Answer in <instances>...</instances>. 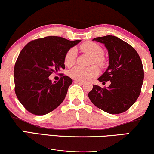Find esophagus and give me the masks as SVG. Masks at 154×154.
<instances>
[{"mask_svg":"<svg viewBox=\"0 0 154 154\" xmlns=\"http://www.w3.org/2000/svg\"><path fill=\"white\" fill-rule=\"evenodd\" d=\"M74 82L75 84H80V85H82V84H84V82H82V81H79V80H75Z\"/></svg>","mask_w":154,"mask_h":154,"instance_id":"1","label":"esophagus"}]
</instances>
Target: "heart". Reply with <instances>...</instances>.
<instances>
[{
    "instance_id": "obj_1",
    "label": "heart",
    "mask_w": 154,
    "mask_h": 154,
    "mask_svg": "<svg viewBox=\"0 0 154 154\" xmlns=\"http://www.w3.org/2000/svg\"><path fill=\"white\" fill-rule=\"evenodd\" d=\"M79 48L84 53L88 54L92 56L91 63L92 64L96 63L99 66L103 67L105 65L103 49L98 44L94 42H86L80 45ZM77 51L74 48H71L67 51L65 56L64 63L67 66H72L75 64L76 60ZM99 70L96 66L90 67H82L77 66L69 70L68 75L71 78L79 81H86L90 78L96 77L98 75Z\"/></svg>"
}]
</instances>
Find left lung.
<instances>
[{"instance_id":"1","label":"left lung","mask_w":154,"mask_h":154,"mask_svg":"<svg viewBox=\"0 0 154 154\" xmlns=\"http://www.w3.org/2000/svg\"><path fill=\"white\" fill-rule=\"evenodd\" d=\"M93 40L103 43L109 54V66L98 79L111 84L107 88L94 85L88 98L107 113H123L135 103L141 93L144 80L141 58L131 45L117 37L106 35Z\"/></svg>"}]
</instances>
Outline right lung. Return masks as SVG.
I'll list each match as a JSON object with an SVG mask.
<instances>
[{"label": "right lung", "mask_w": 154, "mask_h": 154, "mask_svg": "<svg viewBox=\"0 0 154 154\" xmlns=\"http://www.w3.org/2000/svg\"><path fill=\"white\" fill-rule=\"evenodd\" d=\"M80 41L47 36L31 41L22 49L14 65V91L28 112L45 115L64 100L72 79L62 74L52 83L49 77L64 70L66 54Z\"/></svg>", "instance_id": "right-lung-1"}]
</instances>
